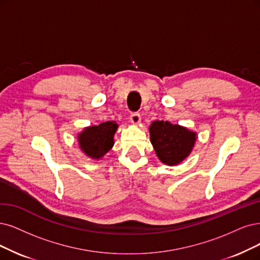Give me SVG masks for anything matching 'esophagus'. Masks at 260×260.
I'll return each instance as SVG.
<instances>
[{"mask_svg": "<svg viewBox=\"0 0 260 260\" xmlns=\"http://www.w3.org/2000/svg\"><path fill=\"white\" fill-rule=\"evenodd\" d=\"M140 114L138 112H132L131 113V117H129V120L133 124H138L140 122Z\"/></svg>", "mask_w": 260, "mask_h": 260, "instance_id": "34e87169", "label": "esophagus"}]
</instances>
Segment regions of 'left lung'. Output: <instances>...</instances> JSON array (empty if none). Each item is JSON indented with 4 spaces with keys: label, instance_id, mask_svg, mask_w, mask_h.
<instances>
[{
    "label": "left lung",
    "instance_id": "1",
    "mask_svg": "<svg viewBox=\"0 0 260 260\" xmlns=\"http://www.w3.org/2000/svg\"><path fill=\"white\" fill-rule=\"evenodd\" d=\"M150 138L158 158L167 165H177L190 153L196 134L168 121H155L150 126Z\"/></svg>",
    "mask_w": 260,
    "mask_h": 260
}]
</instances>
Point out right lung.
<instances>
[{
	"label": "right lung",
	"instance_id": "obj_1",
	"mask_svg": "<svg viewBox=\"0 0 260 260\" xmlns=\"http://www.w3.org/2000/svg\"><path fill=\"white\" fill-rule=\"evenodd\" d=\"M117 128L118 125L113 121L86 127L78 136L80 148L88 156L99 159L112 148L113 135Z\"/></svg>",
	"mask_w": 260,
	"mask_h": 260
}]
</instances>
